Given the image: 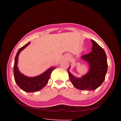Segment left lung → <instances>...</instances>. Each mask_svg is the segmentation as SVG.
I'll list each match as a JSON object with an SVG mask.
<instances>
[{"label": "left lung", "instance_id": "8db88e82", "mask_svg": "<svg viewBox=\"0 0 121 121\" xmlns=\"http://www.w3.org/2000/svg\"><path fill=\"white\" fill-rule=\"evenodd\" d=\"M92 51L81 56L83 60L88 62L89 72L82 78H76L69 72V78L76 88L83 90H93L99 87L105 79L108 70L107 57L104 49L93 40Z\"/></svg>", "mask_w": 121, "mask_h": 121}]
</instances>
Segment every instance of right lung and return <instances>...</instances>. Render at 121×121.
I'll return each instance as SVG.
<instances>
[{
  "instance_id": "add662e5",
  "label": "right lung",
  "mask_w": 121,
  "mask_h": 121,
  "mask_svg": "<svg viewBox=\"0 0 121 121\" xmlns=\"http://www.w3.org/2000/svg\"><path fill=\"white\" fill-rule=\"evenodd\" d=\"M30 43V42H28L18 50L14 60L13 74L15 81L21 89L26 92H34L40 90L46 86L50 77L51 73L56 67L53 68H50L42 74L35 77H28L21 74L19 71L17 66L18 56L21 51L25 48Z\"/></svg>"
}]
</instances>
